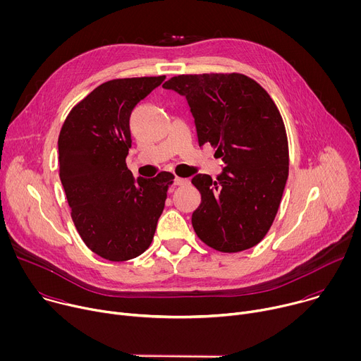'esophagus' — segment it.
I'll return each mask as SVG.
<instances>
[{
  "label": "esophagus",
  "instance_id": "34e87169",
  "mask_svg": "<svg viewBox=\"0 0 361 361\" xmlns=\"http://www.w3.org/2000/svg\"><path fill=\"white\" fill-rule=\"evenodd\" d=\"M187 183H188V180L187 178H181V177H174V180H173L174 185H184Z\"/></svg>",
  "mask_w": 361,
  "mask_h": 361
}]
</instances>
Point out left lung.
<instances>
[{"label":"left lung","mask_w":361,"mask_h":361,"mask_svg":"<svg viewBox=\"0 0 361 361\" xmlns=\"http://www.w3.org/2000/svg\"><path fill=\"white\" fill-rule=\"evenodd\" d=\"M185 97L198 144L216 147L223 171L191 183L201 204L191 223L207 245L237 252L259 244L271 227L288 177V142L269 92L243 74L173 77L163 85Z\"/></svg>","instance_id":"left-lung-1"}]
</instances>
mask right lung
<instances>
[{
    "mask_svg": "<svg viewBox=\"0 0 361 361\" xmlns=\"http://www.w3.org/2000/svg\"><path fill=\"white\" fill-rule=\"evenodd\" d=\"M166 80L141 77L98 85L68 114L59 137L60 178L87 247L126 262L151 244L174 176L134 180L126 159L133 109Z\"/></svg>",
    "mask_w": 361,
    "mask_h": 361,
    "instance_id": "1",
    "label": "right lung"
}]
</instances>
